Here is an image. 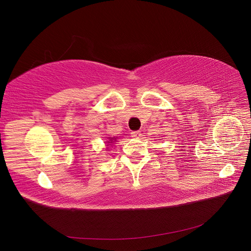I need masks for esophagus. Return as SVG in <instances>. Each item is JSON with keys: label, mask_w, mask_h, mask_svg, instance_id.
Returning <instances> with one entry per match:
<instances>
[{"label": "esophagus", "mask_w": 251, "mask_h": 251, "mask_svg": "<svg viewBox=\"0 0 251 251\" xmlns=\"http://www.w3.org/2000/svg\"><path fill=\"white\" fill-rule=\"evenodd\" d=\"M140 135H141L140 131H132L131 132V136L134 137V138H138V137H140Z\"/></svg>", "instance_id": "obj_1"}]
</instances>
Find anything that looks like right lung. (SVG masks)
Here are the masks:
<instances>
[{"label": "right lung", "mask_w": 251, "mask_h": 251, "mask_svg": "<svg viewBox=\"0 0 251 251\" xmlns=\"http://www.w3.org/2000/svg\"><path fill=\"white\" fill-rule=\"evenodd\" d=\"M111 140H112V139H111Z\"/></svg>", "instance_id": "obj_1"}]
</instances>
